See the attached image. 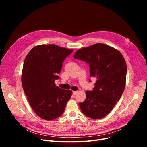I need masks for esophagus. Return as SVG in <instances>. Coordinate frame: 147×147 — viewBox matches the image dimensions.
I'll use <instances>...</instances> for the list:
<instances>
[{"label":"esophagus","instance_id":"34e87169","mask_svg":"<svg viewBox=\"0 0 147 147\" xmlns=\"http://www.w3.org/2000/svg\"><path fill=\"white\" fill-rule=\"evenodd\" d=\"M77 94V91H73V94L74 95H76Z\"/></svg>","mask_w":147,"mask_h":147}]
</instances>
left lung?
<instances>
[{"mask_svg":"<svg viewBox=\"0 0 147 147\" xmlns=\"http://www.w3.org/2000/svg\"><path fill=\"white\" fill-rule=\"evenodd\" d=\"M74 57L88 63L90 76L97 79L93 90L86 92V99L79 103L80 108L88 117L103 118L111 112L123 92L126 63L118 50L101 43L78 49Z\"/></svg>","mask_w":147,"mask_h":147,"instance_id":"obj_1","label":"left lung"}]
</instances>
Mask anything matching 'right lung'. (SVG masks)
<instances>
[{
    "label": "right lung",
    "mask_w": 147,
    "mask_h": 147,
    "mask_svg": "<svg viewBox=\"0 0 147 147\" xmlns=\"http://www.w3.org/2000/svg\"><path fill=\"white\" fill-rule=\"evenodd\" d=\"M73 50L53 44L34 47L24 62L22 82L27 99L35 113L47 120L64 112L72 91L56 86L63 63Z\"/></svg>",
    "instance_id": "add662e5"
}]
</instances>
